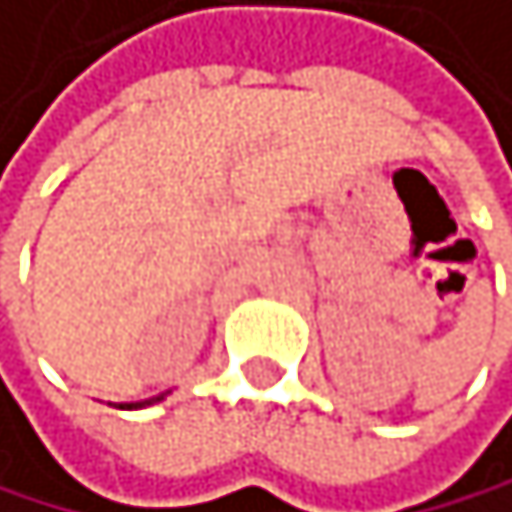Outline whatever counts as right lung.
Segmentation results:
<instances>
[{"label":"right lung","mask_w":512,"mask_h":512,"mask_svg":"<svg viewBox=\"0 0 512 512\" xmlns=\"http://www.w3.org/2000/svg\"><path fill=\"white\" fill-rule=\"evenodd\" d=\"M157 400H163V396H153V400H144V403H128V406H119V409H144V406L157 403Z\"/></svg>","instance_id":"1"}]
</instances>
